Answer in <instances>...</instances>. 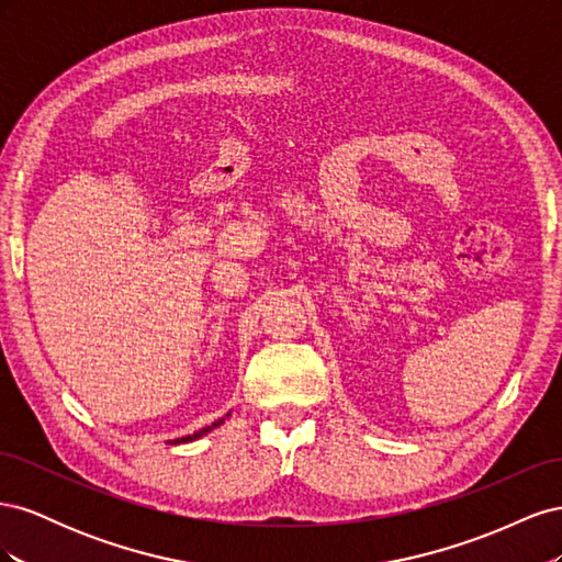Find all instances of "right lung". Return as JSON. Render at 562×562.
Here are the masks:
<instances>
[{
  "instance_id": "right-lung-1",
  "label": "right lung",
  "mask_w": 562,
  "mask_h": 562,
  "mask_svg": "<svg viewBox=\"0 0 562 562\" xmlns=\"http://www.w3.org/2000/svg\"><path fill=\"white\" fill-rule=\"evenodd\" d=\"M225 417H229V413L225 415ZM225 417H220L217 422H213L211 427H203V429H199V431H194V434H190V436H182V438H176V440H171V446H180V443H192V440H196V438H201V436H206L209 431H213V429H217L220 424L225 422Z\"/></svg>"
}]
</instances>
